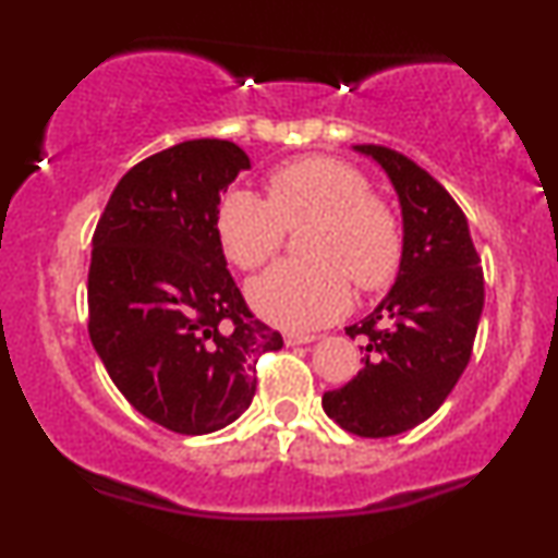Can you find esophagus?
Masks as SVG:
<instances>
[{
	"label": "esophagus",
	"mask_w": 558,
	"mask_h": 558,
	"mask_svg": "<svg viewBox=\"0 0 558 558\" xmlns=\"http://www.w3.org/2000/svg\"><path fill=\"white\" fill-rule=\"evenodd\" d=\"M317 335H302V332H289L284 342L287 345H307V342H315Z\"/></svg>",
	"instance_id": "obj_1"
}]
</instances>
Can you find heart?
<instances>
[{
  "label": "heart",
  "instance_id": "obj_1",
  "mask_svg": "<svg viewBox=\"0 0 558 558\" xmlns=\"http://www.w3.org/2000/svg\"><path fill=\"white\" fill-rule=\"evenodd\" d=\"M307 220L300 235L304 262H281L248 284L258 315L287 330L323 327L350 307V284L373 292L401 262V226L371 195L355 167L332 157H300L266 180V201L231 190L218 205V239L239 269L254 271L277 254L284 228Z\"/></svg>",
  "mask_w": 558,
  "mask_h": 558
}]
</instances>
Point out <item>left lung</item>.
<instances>
[{"label": "left lung", "mask_w": 558, "mask_h": 558, "mask_svg": "<svg viewBox=\"0 0 558 558\" xmlns=\"http://www.w3.org/2000/svg\"><path fill=\"white\" fill-rule=\"evenodd\" d=\"M399 195L403 248L396 281L376 310L345 327L365 338L363 368L323 396L325 414L357 437H393L437 411L468 368L483 315V266L452 195L401 151L357 144ZM363 350V348H361Z\"/></svg>", "instance_id": "1"}]
</instances>
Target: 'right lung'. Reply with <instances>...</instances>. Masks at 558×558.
Here are the masks:
<instances>
[{"instance_id":"add662e5","label":"right lung","mask_w":558,"mask_h":558,"mask_svg":"<svg viewBox=\"0 0 558 558\" xmlns=\"http://www.w3.org/2000/svg\"><path fill=\"white\" fill-rule=\"evenodd\" d=\"M248 167L233 142L174 144L119 180L94 233L90 342L140 414L190 437L235 422L258 355L284 345L251 315L218 239L220 193Z\"/></svg>"}]
</instances>
